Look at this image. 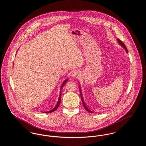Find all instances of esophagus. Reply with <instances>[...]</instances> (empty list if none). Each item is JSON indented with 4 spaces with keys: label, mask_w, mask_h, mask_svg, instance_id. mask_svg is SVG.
Masks as SVG:
<instances>
[{
    "label": "esophagus",
    "mask_w": 146,
    "mask_h": 146,
    "mask_svg": "<svg viewBox=\"0 0 146 146\" xmlns=\"http://www.w3.org/2000/svg\"><path fill=\"white\" fill-rule=\"evenodd\" d=\"M71 76L73 78H78L80 76V72L77 70H73L71 72Z\"/></svg>",
    "instance_id": "34e87169"
}]
</instances>
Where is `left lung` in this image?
<instances>
[{"mask_svg":"<svg viewBox=\"0 0 146 146\" xmlns=\"http://www.w3.org/2000/svg\"><path fill=\"white\" fill-rule=\"evenodd\" d=\"M118 42L125 49V50H126V51L127 52V49L126 48V46H125V44L123 43V42H121L120 39H118ZM80 94H81V90H80ZM81 98H82V102H83V104L84 107V108H85V110L87 111H89V113H93V111H91V110H90L89 109H88V107H86V104H85V102H84L83 101V97H82V96H81Z\"/></svg>","mask_w":146,"mask_h":146,"instance_id":"obj_1","label":"left lung"}]
</instances>
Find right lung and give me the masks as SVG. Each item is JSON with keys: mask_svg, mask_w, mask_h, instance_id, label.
<instances>
[{"mask_svg": "<svg viewBox=\"0 0 146 146\" xmlns=\"http://www.w3.org/2000/svg\"><path fill=\"white\" fill-rule=\"evenodd\" d=\"M68 79H67L66 80H65L64 81V82L62 84V85H61V91H60V96H59V98H58V102H57V104L54 107V108H53V109H52L51 110H50V111H45V113H51V112H54V111H56L57 108H58V107H59V106H60V102H61V90H62V88L63 86V85L65 84L67 82V81H68Z\"/></svg>", "mask_w": 146, "mask_h": 146, "instance_id": "add662e5", "label": "right lung"}]
</instances>
